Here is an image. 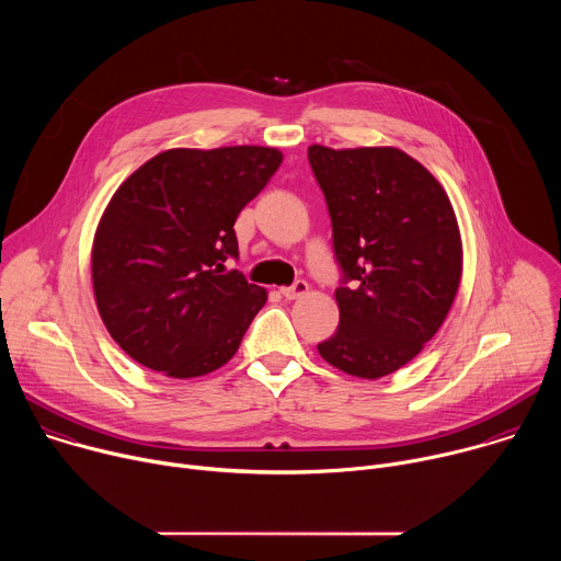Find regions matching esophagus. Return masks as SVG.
I'll return each instance as SVG.
<instances>
[{"instance_id": "1", "label": "esophagus", "mask_w": 561, "mask_h": 561, "mask_svg": "<svg viewBox=\"0 0 561 561\" xmlns=\"http://www.w3.org/2000/svg\"><path fill=\"white\" fill-rule=\"evenodd\" d=\"M308 284L304 282V279H299V282H295L293 286H288V288H282V295L286 297V299H299V297H304L306 293H308Z\"/></svg>"}]
</instances>
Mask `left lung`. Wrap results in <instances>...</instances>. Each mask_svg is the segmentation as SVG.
<instances>
[{
  "label": "left lung",
  "mask_w": 561,
  "mask_h": 561,
  "mask_svg": "<svg viewBox=\"0 0 561 561\" xmlns=\"http://www.w3.org/2000/svg\"><path fill=\"white\" fill-rule=\"evenodd\" d=\"M337 262V333L317 346L331 366L379 379L417 357L455 301L463 247L455 208L417 159L394 146H308Z\"/></svg>",
  "instance_id": "8db88e82"
}]
</instances>
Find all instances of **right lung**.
I'll return each mask as SVG.
<instances>
[{"instance_id":"1","label":"right lung","mask_w":561,"mask_h":561,"mask_svg":"<svg viewBox=\"0 0 561 561\" xmlns=\"http://www.w3.org/2000/svg\"><path fill=\"white\" fill-rule=\"evenodd\" d=\"M273 146L169 148L106 204L91 251L102 322L141 366L173 379L232 359L268 293L239 273L234 219L282 164Z\"/></svg>"}]
</instances>
